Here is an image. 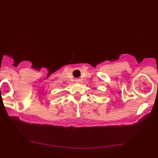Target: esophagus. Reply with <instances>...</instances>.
<instances>
[{
    "label": "esophagus",
    "mask_w": 158,
    "mask_h": 158,
    "mask_svg": "<svg viewBox=\"0 0 158 158\" xmlns=\"http://www.w3.org/2000/svg\"><path fill=\"white\" fill-rule=\"evenodd\" d=\"M75 81H76V82H79V81H80V80H79V79H77L75 80Z\"/></svg>",
    "instance_id": "1"
}]
</instances>
